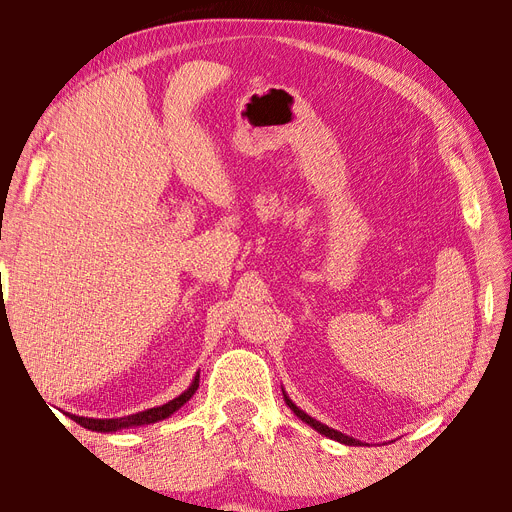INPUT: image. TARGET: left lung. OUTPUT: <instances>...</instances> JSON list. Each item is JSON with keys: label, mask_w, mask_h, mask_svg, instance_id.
<instances>
[{"label": "left lung", "mask_w": 512, "mask_h": 512, "mask_svg": "<svg viewBox=\"0 0 512 512\" xmlns=\"http://www.w3.org/2000/svg\"><path fill=\"white\" fill-rule=\"evenodd\" d=\"M282 393H284V399H286V404H288V408L297 414L303 423H307L309 427L312 429H316L318 433H322V436H327V438H331V440H337V442H342V444H348V446H361V440H354V438H350V436H346V433H342V431H337V429H331L329 425H324V423H320V421H316L314 416H309L307 412H303L301 408H297V404H294V401L286 395V391L282 389Z\"/></svg>", "instance_id": "1"}]
</instances>
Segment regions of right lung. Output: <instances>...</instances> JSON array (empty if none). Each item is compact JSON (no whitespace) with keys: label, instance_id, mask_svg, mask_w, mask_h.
Instances as JSON below:
<instances>
[{"label":"right lung","instance_id":"add662e5","mask_svg":"<svg viewBox=\"0 0 512 512\" xmlns=\"http://www.w3.org/2000/svg\"><path fill=\"white\" fill-rule=\"evenodd\" d=\"M198 380H200V371H196L192 384L179 397L170 399L168 404H164V406H156V408H149V410L136 412V414L119 416V418H87V416H76V414H68V416L72 418L74 423H79L81 427L91 429V431H98V433H113V431H119V429L151 425V423L164 421V418H168L170 414H175L185 404V401H190L192 395L198 389Z\"/></svg>","mask_w":512,"mask_h":512}]
</instances>
